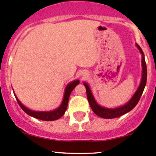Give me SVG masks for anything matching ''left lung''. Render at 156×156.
Returning <instances> with one entry per match:
<instances>
[{"label": "left lung", "mask_w": 156, "mask_h": 156, "mask_svg": "<svg viewBox=\"0 0 156 156\" xmlns=\"http://www.w3.org/2000/svg\"><path fill=\"white\" fill-rule=\"evenodd\" d=\"M137 48H139L140 51L143 55V59H142V66H143V75H142V81H141L140 85L139 88L135 93L133 97H132L131 100L127 103L125 106H122V107L116 108H106L101 107L99 106L97 103H96L95 100H94V97H93L91 91L90 90L89 87L86 83H84V87L86 88V91H87V97L89 104L92 108L93 112L97 115L100 117L103 118V119H115V118L120 117V116L126 114V113L130 112V110L133 109L136 104L139 102L141 96H142L143 92L145 88L146 84V78H147V68H146V64L145 61V58L144 56V52H143L142 49L138 44H136Z\"/></svg>", "instance_id": "1"}]
</instances>
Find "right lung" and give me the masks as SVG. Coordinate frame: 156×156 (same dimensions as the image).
Returning <instances> with one entry per match:
<instances>
[{
	"mask_svg": "<svg viewBox=\"0 0 156 156\" xmlns=\"http://www.w3.org/2000/svg\"><path fill=\"white\" fill-rule=\"evenodd\" d=\"M79 84V81H74L73 82L70 83L66 88L65 94H64V98L62 100V103L61 104V106L59 108H56V110L52 112H35L32 111V110H30L29 108L25 107L23 104L20 102V100L16 98L17 102H18L19 105L20 106V107L22 108V109L26 113H27L28 115L30 116H32V117L35 118V119H40L42 121H54L56 119H59V118L62 117V115L65 113L66 110L67 108V106H68V102H69V96H70L71 92L73 90V89L76 87L78 84Z\"/></svg>",
	"mask_w": 156,
	"mask_h": 156,
	"instance_id": "right-lung-1",
	"label": "right lung"
}]
</instances>
